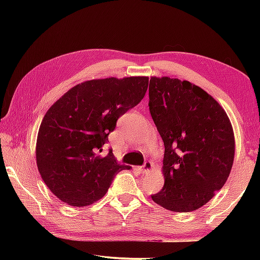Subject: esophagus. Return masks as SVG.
Wrapping results in <instances>:
<instances>
[{"mask_svg":"<svg viewBox=\"0 0 260 260\" xmlns=\"http://www.w3.org/2000/svg\"><path fill=\"white\" fill-rule=\"evenodd\" d=\"M152 171V162L151 161H146L144 165L141 167V172L142 173H149Z\"/></svg>","mask_w":260,"mask_h":260,"instance_id":"esophagus-1","label":"esophagus"}]
</instances>
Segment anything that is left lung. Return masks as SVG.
I'll use <instances>...</instances> for the list:
<instances>
[{"instance_id": "obj_1", "label": "left lung", "mask_w": 260, "mask_h": 260, "mask_svg": "<svg viewBox=\"0 0 260 260\" xmlns=\"http://www.w3.org/2000/svg\"><path fill=\"white\" fill-rule=\"evenodd\" d=\"M149 99L165 147L164 187L151 199L173 212L195 211L230 177L235 155L232 122L212 96L187 80L151 77Z\"/></svg>"}]
</instances>
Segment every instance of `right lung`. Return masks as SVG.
Here are the masks:
<instances>
[{
  "mask_svg": "<svg viewBox=\"0 0 260 260\" xmlns=\"http://www.w3.org/2000/svg\"><path fill=\"white\" fill-rule=\"evenodd\" d=\"M148 77L93 79L79 83L51 105L39 128L35 157L46 186L71 206L96 203L114 175L129 166L112 151L100 155L109 133L148 89Z\"/></svg>",
  "mask_w": 260,
  "mask_h": 260,
  "instance_id": "1",
  "label": "right lung"
}]
</instances>
